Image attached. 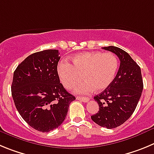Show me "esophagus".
<instances>
[{
    "mask_svg": "<svg viewBox=\"0 0 154 154\" xmlns=\"http://www.w3.org/2000/svg\"><path fill=\"white\" fill-rule=\"evenodd\" d=\"M77 100H78L83 101V102H85V103H87V102H88V101H89L90 99L88 97H77Z\"/></svg>",
    "mask_w": 154,
    "mask_h": 154,
    "instance_id": "1",
    "label": "esophagus"
}]
</instances>
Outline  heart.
Instances as JSON below:
<instances>
[{
	"instance_id": "1",
	"label": "heart",
	"mask_w": 154,
	"mask_h": 154,
	"mask_svg": "<svg viewBox=\"0 0 154 154\" xmlns=\"http://www.w3.org/2000/svg\"><path fill=\"white\" fill-rule=\"evenodd\" d=\"M71 63L62 61L58 64L57 72L60 82L67 90L73 89L84 79L75 91L78 94H88L96 89L103 91L113 82L117 68L118 60L111 52L99 51L84 52L74 55Z\"/></svg>"
}]
</instances>
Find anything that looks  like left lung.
I'll list each match as a JSON object with an SVG mask.
<instances>
[{
    "instance_id": "1",
    "label": "left lung",
    "mask_w": 154,
    "mask_h": 154,
    "mask_svg": "<svg viewBox=\"0 0 154 154\" xmlns=\"http://www.w3.org/2000/svg\"><path fill=\"white\" fill-rule=\"evenodd\" d=\"M103 49L117 55L120 64L110 85L94 97L99 110L91 116V119L100 127L112 129L131 117L141 97L143 84L140 67L126 51L114 46Z\"/></svg>"
}]
</instances>
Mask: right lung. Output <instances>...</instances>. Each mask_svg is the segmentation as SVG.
I'll return each mask as SVG.
<instances>
[{
    "label": "right lung",
    "instance_id": "1",
    "mask_svg": "<svg viewBox=\"0 0 154 154\" xmlns=\"http://www.w3.org/2000/svg\"><path fill=\"white\" fill-rule=\"evenodd\" d=\"M59 54L57 50L36 52L14 72L11 94L15 106L24 121L41 132L60 127L76 99L60 83Z\"/></svg>",
    "mask_w": 154,
    "mask_h": 154
}]
</instances>
